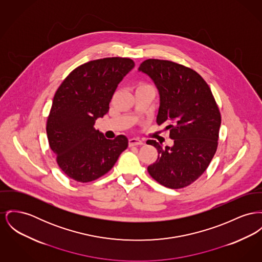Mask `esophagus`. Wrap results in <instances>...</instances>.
Returning a JSON list of instances; mask_svg holds the SVG:
<instances>
[{"label":"esophagus","instance_id":"esophagus-1","mask_svg":"<svg viewBox=\"0 0 262 262\" xmlns=\"http://www.w3.org/2000/svg\"><path fill=\"white\" fill-rule=\"evenodd\" d=\"M128 144L129 146H135V145H142L143 144V141L140 140L139 139H129L128 140Z\"/></svg>","mask_w":262,"mask_h":262}]
</instances>
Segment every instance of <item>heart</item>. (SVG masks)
Masks as SVG:
<instances>
[{"label": "heart", "mask_w": 262, "mask_h": 262, "mask_svg": "<svg viewBox=\"0 0 262 262\" xmlns=\"http://www.w3.org/2000/svg\"><path fill=\"white\" fill-rule=\"evenodd\" d=\"M144 86H147V85H139L138 88H139V87H144Z\"/></svg>", "instance_id": "obj_1"}]
</instances>
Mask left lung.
<instances>
[{
	"label": "left lung",
	"mask_w": 262,
	"mask_h": 262,
	"mask_svg": "<svg viewBox=\"0 0 262 262\" xmlns=\"http://www.w3.org/2000/svg\"><path fill=\"white\" fill-rule=\"evenodd\" d=\"M139 71L154 81L159 94L157 124H167L172 146L149 139L158 157L147 167L159 184L180 189L196 181L213 159L221 114L206 81L191 68L168 60L147 59Z\"/></svg>",
	"instance_id": "1"
}]
</instances>
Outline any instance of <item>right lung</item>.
Returning a JSON list of instances; mask_svg holds the SVG:
<instances>
[{
	"label": "right lung",
	"instance_id": "obj_1",
	"mask_svg": "<svg viewBox=\"0 0 262 262\" xmlns=\"http://www.w3.org/2000/svg\"><path fill=\"white\" fill-rule=\"evenodd\" d=\"M135 67L129 58L108 57L75 68L54 95L47 133L62 171L77 182H91L108 173L126 149L125 136L107 139L95 129L108 113L119 83Z\"/></svg>",
	"mask_w": 262,
	"mask_h": 262
}]
</instances>
